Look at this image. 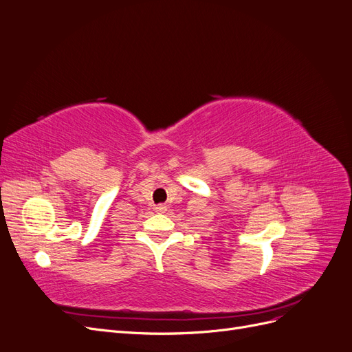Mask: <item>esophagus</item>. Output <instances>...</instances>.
<instances>
[{"label":"esophagus","instance_id":"obj_1","mask_svg":"<svg viewBox=\"0 0 352 352\" xmlns=\"http://www.w3.org/2000/svg\"><path fill=\"white\" fill-rule=\"evenodd\" d=\"M167 210V207L164 206V204H158V206H155V211L157 212H164Z\"/></svg>","mask_w":352,"mask_h":352}]
</instances>
